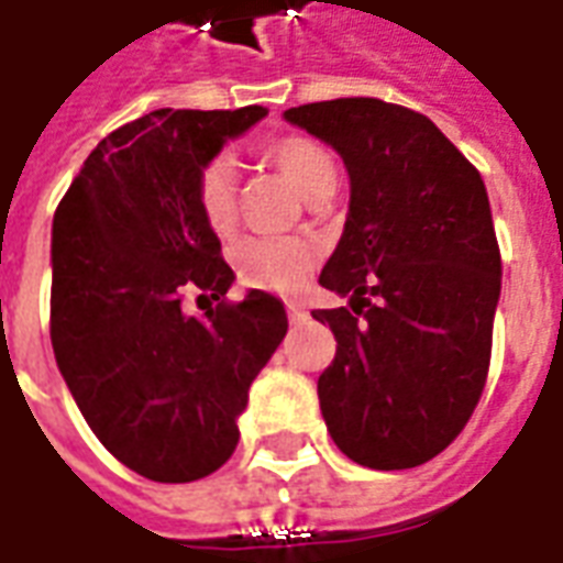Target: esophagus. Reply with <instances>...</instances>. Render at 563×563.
Listing matches in <instances>:
<instances>
[{"instance_id":"34e87169","label":"esophagus","mask_w":563,"mask_h":563,"mask_svg":"<svg viewBox=\"0 0 563 563\" xmlns=\"http://www.w3.org/2000/svg\"><path fill=\"white\" fill-rule=\"evenodd\" d=\"M286 310H289V320H292V322H305V320H308V310L301 308L298 301H289V305H286Z\"/></svg>"}]
</instances>
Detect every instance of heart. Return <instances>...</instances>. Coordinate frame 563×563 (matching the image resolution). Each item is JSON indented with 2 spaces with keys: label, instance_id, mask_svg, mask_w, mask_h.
<instances>
[{
  "label": "heart",
  "instance_id": "1",
  "mask_svg": "<svg viewBox=\"0 0 563 563\" xmlns=\"http://www.w3.org/2000/svg\"><path fill=\"white\" fill-rule=\"evenodd\" d=\"M262 155L268 164L298 188L308 200L332 191L335 161L329 148L310 136H280L271 140ZM195 203L200 219L216 234H228L238 222V173L225 155H216L198 170L195 179ZM234 268L243 286L268 289V292H295L313 271V250L301 241L280 238H246L234 246Z\"/></svg>",
  "mask_w": 563,
  "mask_h": 563
}]
</instances>
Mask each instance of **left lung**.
I'll list each match as a JSON object with an SVG mask.
<instances>
[{
    "mask_svg": "<svg viewBox=\"0 0 563 563\" xmlns=\"http://www.w3.org/2000/svg\"><path fill=\"white\" fill-rule=\"evenodd\" d=\"M286 121L344 158L350 213L320 283L350 308L313 310L338 341L317 380L335 445L368 470L442 454L482 399L500 301V246L482 173L405 106L341 97Z\"/></svg>",
    "mask_w": 563,
    "mask_h": 563,
    "instance_id": "obj_1",
    "label": "left lung"
}]
</instances>
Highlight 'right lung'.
I'll use <instances>...</instances> for the list:
<instances>
[{"label":"right lung","instance_id":"right-lung-1","mask_svg":"<svg viewBox=\"0 0 563 563\" xmlns=\"http://www.w3.org/2000/svg\"><path fill=\"white\" fill-rule=\"evenodd\" d=\"M268 115L158 109L97 145L51 231V344L93 435L128 470L183 485L216 473L250 384L289 329L280 298L228 301L234 271L195 203L198 170ZM195 288L217 308L186 314Z\"/></svg>","mask_w":563,"mask_h":563}]
</instances>
